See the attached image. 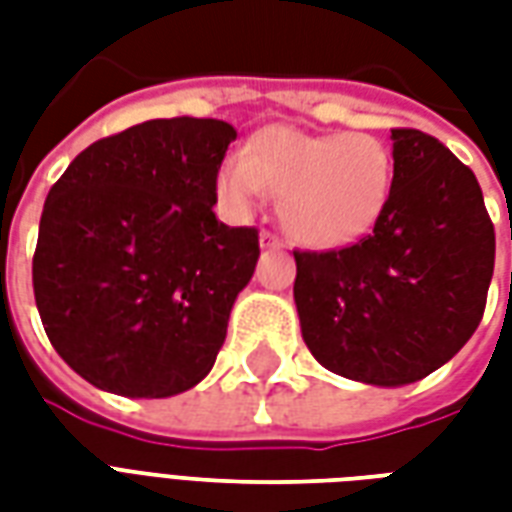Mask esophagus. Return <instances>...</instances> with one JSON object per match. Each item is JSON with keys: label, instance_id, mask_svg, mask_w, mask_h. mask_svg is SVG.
Here are the masks:
<instances>
[{"label": "esophagus", "instance_id": "esophagus-1", "mask_svg": "<svg viewBox=\"0 0 512 512\" xmlns=\"http://www.w3.org/2000/svg\"><path fill=\"white\" fill-rule=\"evenodd\" d=\"M260 249H282V238L263 230V233H260Z\"/></svg>", "mask_w": 512, "mask_h": 512}]
</instances>
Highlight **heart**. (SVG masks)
Masks as SVG:
<instances>
[{
    "label": "heart",
    "mask_w": 512,
    "mask_h": 512,
    "mask_svg": "<svg viewBox=\"0 0 512 512\" xmlns=\"http://www.w3.org/2000/svg\"><path fill=\"white\" fill-rule=\"evenodd\" d=\"M392 189V156L373 134H307L290 126L257 131L219 164L216 194L249 213L268 194L293 241L312 249L354 244L378 222Z\"/></svg>",
    "instance_id": "heart-1"
}]
</instances>
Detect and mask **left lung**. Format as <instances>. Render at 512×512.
Instances as JSON below:
<instances>
[{
  "instance_id": "1",
  "label": "left lung",
  "mask_w": 512,
  "mask_h": 512,
  "mask_svg": "<svg viewBox=\"0 0 512 512\" xmlns=\"http://www.w3.org/2000/svg\"><path fill=\"white\" fill-rule=\"evenodd\" d=\"M392 158L373 233L293 252L304 343L326 370L373 386L447 365L480 326L494 277V224L472 169L417 128H392Z\"/></svg>"
}]
</instances>
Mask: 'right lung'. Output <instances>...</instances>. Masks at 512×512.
<instances>
[{"mask_svg": "<svg viewBox=\"0 0 512 512\" xmlns=\"http://www.w3.org/2000/svg\"><path fill=\"white\" fill-rule=\"evenodd\" d=\"M235 128L147 120L98 139L51 186L32 285L54 351L104 392L172 397L211 373L255 227L216 219V172Z\"/></svg>", "mask_w": 512, "mask_h": 512, "instance_id": "right-lung-1", "label": "right lung"}]
</instances>
